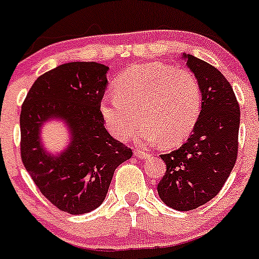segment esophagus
Returning <instances> with one entry per match:
<instances>
[{
  "label": "esophagus",
  "instance_id": "1",
  "mask_svg": "<svg viewBox=\"0 0 259 259\" xmlns=\"http://www.w3.org/2000/svg\"><path fill=\"white\" fill-rule=\"evenodd\" d=\"M134 153H135V156L138 157V158H148V157L151 156L148 152H144L143 149H139V148H135Z\"/></svg>",
  "mask_w": 259,
  "mask_h": 259
}]
</instances>
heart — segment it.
<instances>
[{
	"mask_svg": "<svg viewBox=\"0 0 259 259\" xmlns=\"http://www.w3.org/2000/svg\"><path fill=\"white\" fill-rule=\"evenodd\" d=\"M200 110L202 88L197 76L163 62L130 66L116 80L115 94L101 102V115L117 139H127L143 121L146 126L138 139L142 143L161 139L166 147L189 137Z\"/></svg>",
	"mask_w": 259,
	"mask_h": 259,
	"instance_id": "obj_1",
	"label": "heart"
}]
</instances>
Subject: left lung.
<instances>
[{
  "mask_svg": "<svg viewBox=\"0 0 259 259\" xmlns=\"http://www.w3.org/2000/svg\"><path fill=\"white\" fill-rule=\"evenodd\" d=\"M202 88V110L192 135L171 153L161 154L166 172L157 192L168 207L190 211L216 197L238 157L240 108L221 71L183 53Z\"/></svg>",
  "mask_w": 259,
  "mask_h": 259,
  "instance_id": "8db88e82",
  "label": "left lung"
}]
</instances>
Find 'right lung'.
Returning <instances> with one entry per match:
<instances>
[{"instance_id": "obj_1", "label": "right lung", "mask_w": 259, "mask_h": 259, "mask_svg": "<svg viewBox=\"0 0 259 259\" xmlns=\"http://www.w3.org/2000/svg\"><path fill=\"white\" fill-rule=\"evenodd\" d=\"M108 67L97 62H67L40 75L21 106L20 152L26 171L53 206L83 214L102 204L118 165L133 156L105 127L101 102ZM67 121L72 142L59 156L40 144L48 119Z\"/></svg>"}]
</instances>
